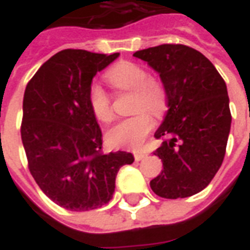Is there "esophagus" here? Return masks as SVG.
Listing matches in <instances>:
<instances>
[{
    "label": "esophagus",
    "instance_id": "1",
    "mask_svg": "<svg viewBox=\"0 0 250 250\" xmlns=\"http://www.w3.org/2000/svg\"><path fill=\"white\" fill-rule=\"evenodd\" d=\"M134 157H135L136 162H139V161H143L145 158H147V154H143V152H136Z\"/></svg>",
    "mask_w": 250,
    "mask_h": 250
}]
</instances>
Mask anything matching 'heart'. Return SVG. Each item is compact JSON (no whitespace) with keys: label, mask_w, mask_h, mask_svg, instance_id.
I'll return each instance as SVG.
<instances>
[{"label":"heart","mask_w":250,"mask_h":250,"mask_svg":"<svg viewBox=\"0 0 250 250\" xmlns=\"http://www.w3.org/2000/svg\"><path fill=\"white\" fill-rule=\"evenodd\" d=\"M107 82L119 91H132L131 109L136 112L130 118L119 120L107 132L111 146L119 148H138L154 127V116H162L167 107V93L161 80L148 76L145 66L136 62H120L105 73ZM88 105L100 122L107 123L112 119L108 93L99 84L93 83L88 89Z\"/></svg>","instance_id":"1"}]
</instances>
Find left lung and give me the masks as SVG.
Returning <instances> with one entry per match:
<instances>
[{
  "mask_svg": "<svg viewBox=\"0 0 250 250\" xmlns=\"http://www.w3.org/2000/svg\"><path fill=\"white\" fill-rule=\"evenodd\" d=\"M159 73L167 93V112L155 138L154 155L163 170L150 182L162 198H186L202 191L222 165L231 115L224 79L193 48L163 44L134 53Z\"/></svg>",
  "mask_w": 250,
  "mask_h": 250,
  "instance_id": "1",
  "label": "left lung"
}]
</instances>
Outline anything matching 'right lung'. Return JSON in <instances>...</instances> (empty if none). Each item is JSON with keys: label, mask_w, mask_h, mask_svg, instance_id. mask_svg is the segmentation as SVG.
<instances>
[{"label": "right lung", "mask_w": 250, "mask_h": 250, "mask_svg": "<svg viewBox=\"0 0 250 250\" xmlns=\"http://www.w3.org/2000/svg\"><path fill=\"white\" fill-rule=\"evenodd\" d=\"M118 57L64 49L25 88L21 139L29 171L64 209L87 211L108 204L119 168L134 162L131 152L103 154L102 130L88 105L92 79Z\"/></svg>", "instance_id": "add662e5"}]
</instances>
